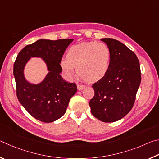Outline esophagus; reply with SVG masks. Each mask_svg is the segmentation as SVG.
I'll use <instances>...</instances> for the list:
<instances>
[{
  "mask_svg": "<svg viewBox=\"0 0 159 159\" xmlns=\"http://www.w3.org/2000/svg\"><path fill=\"white\" fill-rule=\"evenodd\" d=\"M85 88V86L84 85H81V84H77V88L79 90H82L84 89Z\"/></svg>",
  "mask_w": 159,
  "mask_h": 159,
  "instance_id": "1",
  "label": "esophagus"
}]
</instances>
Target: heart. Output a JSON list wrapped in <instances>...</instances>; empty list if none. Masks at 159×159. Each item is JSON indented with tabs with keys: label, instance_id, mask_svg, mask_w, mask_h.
Instances as JSON below:
<instances>
[{
	"label": "heart",
	"instance_id": "obj_1",
	"mask_svg": "<svg viewBox=\"0 0 159 159\" xmlns=\"http://www.w3.org/2000/svg\"><path fill=\"white\" fill-rule=\"evenodd\" d=\"M63 72L71 79L77 71L88 82L98 81L108 73L111 64V51L101 42H83L69 48L66 59L61 60Z\"/></svg>",
	"mask_w": 159,
	"mask_h": 159
}]
</instances>
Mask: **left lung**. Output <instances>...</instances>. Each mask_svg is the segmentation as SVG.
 Masks as SVG:
<instances>
[{
    "label": "left lung",
    "instance_id": "8db88e82",
    "mask_svg": "<svg viewBox=\"0 0 159 159\" xmlns=\"http://www.w3.org/2000/svg\"><path fill=\"white\" fill-rule=\"evenodd\" d=\"M101 41L111 51V64L105 76L93 85L91 113L105 123L115 122L127 115L133 107L141 82L139 62L135 54L117 40Z\"/></svg>",
    "mask_w": 159,
    "mask_h": 159
}]
</instances>
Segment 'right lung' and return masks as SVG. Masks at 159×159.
<instances>
[{"mask_svg": "<svg viewBox=\"0 0 159 159\" xmlns=\"http://www.w3.org/2000/svg\"><path fill=\"white\" fill-rule=\"evenodd\" d=\"M74 39L57 41L40 39L28 45L18 54L13 74L19 102L31 116L44 123H51L65 114L70 99L76 94V83H68L60 73L64 52ZM31 57H40L47 64L48 73L42 82L33 84L25 80L23 70Z\"/></svg>", "mask_w": 159, "mask_h": 159, "instance_id": "obj_1", "label": "right lung"}]
</instances>
